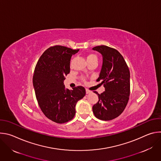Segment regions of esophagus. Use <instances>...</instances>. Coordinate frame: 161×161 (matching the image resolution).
I'll return each instance as SVG.
<instances>
[{
  "label": "esophagus",
  "mask_w": 161,
  "mask_h": 161,
  "mask_svg": "<svg viewBox=\"0 0 161 161\" xmlns=\"http://www.w3.org/2000/svg\"><path fill=\"white\" fill-rule=\"evenodd\" d=\"M90 93H91V91H90L88 89H86V94H90Z\"/></svg>",
  "instance_id": "34e87169"
}]
</instances>
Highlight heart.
<instances>
[{"label": "heart", "instance_id": "1", "mask_svg": "<svg viewBox=\"0 0 161 161\" xmlns=\"http://www.w3.org/2000/svg\"><path fill=\"white\" fill-rule=\"evenodd\" d=\"M93 58H96L97 59V56L94 54H89L86 57V60H90V59H93Z\"/></svg>", "mask_w": 161, "mask_h": 161}]
</instances>
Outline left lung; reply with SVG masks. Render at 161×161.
Returning <instances> with one entry per match:
<instances>
[{
    "instance_id": "8db88e82",
    "label": "left lung",
    "mask_w": 161,
    "mask_h": 161,
    "mask_svg": "<svg viewBox=\"0 0 161 161\" xmlns=\"http://www.w3.org/2000/svg\"><path fill=\"white\" fill-rule=\"evenodd\" d=\"M103 56V65L97 81H101L105 91L97 92L99 101L92 107L96 118L111 120L124 111L130 95V72L122 55L115 49L101 45L92 48Z\"/></svg>"
}]
</instances>
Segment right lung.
I'll return each mask as SVG.
<instances>
[{
    "label": "right lung",
    "mask_w": 161,
    "mask_h": 161,
    "mask_svg": "<svg viewBox=\"0 0 161 161\" xmlns=\"http://www.w3.org/2000/svg\"><path fill=\"white\" fill-rule=\"evenodd\" d=\"M79 50L54 46L39 58L33 76V86L39 106L51 120L64 124L73 119L77 102L86 94L78 86L69 90L64 85L65 76L70 73V61Z\"/></svg>",
    "instance_id": "add662e5"
}]
</instances>
